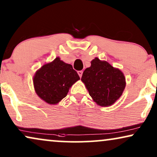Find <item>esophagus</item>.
I'll use <instances>...</instances> for the list:
<instances>
[{
	"mask_svg": "<svg viewBox=\"0 0 157 157\" xmlns=\"http://www.w3.org/2000/svg\"><path fill=\"white\" fill-rule=\"evenodd\" d=\"M77 73H78L79 76H80V78H81V77H82V73H83V72H82V71H78V72H77Z\"/></svg>",
	"mask_w": 157,
	"mask_h": 157,
	"instance_id": "esophagus-1",
	"label": "esophagus"
}]
</instances>
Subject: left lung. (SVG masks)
<instances>
[{
  "instance_id": "8db88e82",
  "label": "left lung",
  "mask_w": 157,
  "mask_h": 157,
  "mask_svg": "<svg viewBox=\"0 0 157 157\" xmlns=\"http://www.w3.org/2000/svg\"><path fill=\"white\" fill-rule=\"evenodd\" d=\"M82 82L98 106H110L122 95L126 86L123 72L106 61L95 58L83 72Z\"/></svg>"
}]
</instances>
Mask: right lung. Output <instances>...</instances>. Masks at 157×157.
<instances>
[{
  "instance_id": "1",
  "label": "right lung",
  "mask_w": 157,
  "mask_h": 157,
  "mask_svg": "<svg viewBox=\"0 0 157 157\" xmlns=\"http://www.w3.org/2000/svg\"><path fill=\"white\" fill-rule=\"evenodd\" d=\"M79 80L72 65L56 57L37 69L33 80L37 96L47 104L56 105L67 96L69 88Z\"/></svg>"
}]
</instances>
